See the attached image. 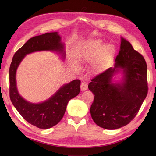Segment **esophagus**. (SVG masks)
<instances>
[{
  "label": "esophagus",
  "mask_w": 156,
  "mask_h": 156,
  "mask_svg": "<svg viewBox=\"0 0 156 156\" xmlns=\"http://www.w3.org/2000/svg\"><path fill=\"white\" fill-rule=\"evenodd\" d=\"M87 87H88V85L86 83H84V82H83V83H81L80 84V89L81 91H85L87 89Z\"/></svg>",
  "instance_id": "obj_1"
}]
</instances>
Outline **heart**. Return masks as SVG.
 <instances>
[{
    "instance_id": "obj_1",
    "label": "heart",
    "mask_w": 156,
    "mask_h": 156,
    "mask_svg": "<svg viewBox=\"0 0 156 156\" xmlns=\"http://www.w3.org/2000/svg\"><path fill=\"white\" fill-rule=\"evenodd\" d=\"M104 43L101 40H94L80 47L75 56L79 61L84 59H90L98 54L96 64L99 65L110 59L115 53V47L112 44Z\"/></svg>"
}]
</instances>
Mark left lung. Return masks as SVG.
Masks as SVG:
<instances>
[{"mask_svg": "<svg viewBox=\"0 0 156 156\" xmlns=\"http://www.w3.org/2000/svg\"><path fill=\"white\" fill-rule=\"evenodd\" d=\"M120 70L124 74L123 83H113L112 76ZM147 72L144 57L121 38L114 67L94 76L88 85L94 95L90 112L97 125L113 130L134 119L148 93Z\"/></svg>", "mask_w": 156, "mask_h": 156, "instance_id": "obj_1", "label": "left lung"}]
</instances>
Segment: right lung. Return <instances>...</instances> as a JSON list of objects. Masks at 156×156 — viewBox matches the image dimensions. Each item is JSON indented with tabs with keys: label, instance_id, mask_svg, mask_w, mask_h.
I'll return each instance as SVG.
<instances>
[{
	"label": "right lung",
	"instance_id": "obj_1",
	"mask_svg": "<svg viewBox=\"0 0 156 156\" xmlns=\"http://www.w3.org/2000/svg\"><path fill=\"white\" fill-rule=\"evenodd\" d=\"M38 51H56L65 56L64 44L57 32L34 36L15 53L9 67V97L18 113L29 123L40 129H49L56 125L64 115L68 102L80 93V80L65 84L46 101L33 104L26 101L18 94L16 72L26 55Z\"/></svg>",
	"mask_w": 156,
	"mask_h": 156
}]
</instances>
